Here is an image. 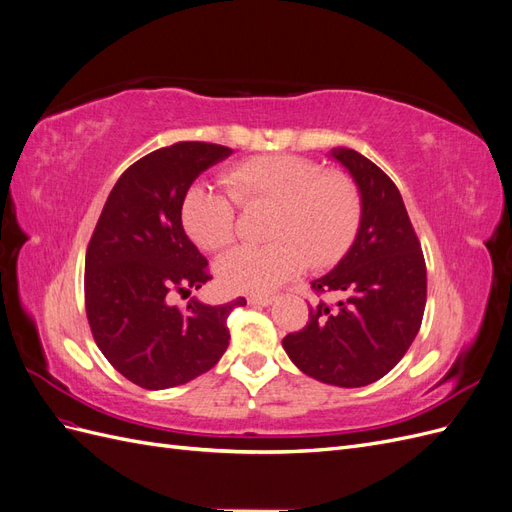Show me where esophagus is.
<instances>
[{
  "instance_id": "esophagus-1",
  "label": "esophagus",
  "mask_w": 512,
  "mask_h": 512,
  "mask_svg": "<svg viewBox=\"0 0 512 512\" xmlns=\"http://www.w3.org/2000/svg\"><path fill=\"white\" fill-rule=\"evenodd\" d=\"M273 301H275L273 294H250V297H247V303H250V305H260V307H267Z\"/></svg>"
}]
</instances>
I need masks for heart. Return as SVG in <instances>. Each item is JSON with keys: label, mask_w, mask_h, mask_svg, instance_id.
<instances>
[{"label": "heart", "mask_w": 512, "mask_h": 512, "mask_svg": "<svg viewBox=\"0 0 512 512\" xmlns=\"http://www.w3.org/2000/svg\"><path fill=\"white\" fill-rule=\"evenodd\" d=\"M228 190L198 183L185 192L181 224L207 252L228 247L237 237V207L271 205L262 235L265 245H243L218 262L224 288L271 292L297 275L305 262L327 267L342 256L359 226V194L344 175L288 153L250 158L224 175Z\"/></svg>", "instance_id": "heart-1"}]
</instances>
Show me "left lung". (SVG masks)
Wrapping results in <instances>:
<instances>
[{"label": "left lung", "instance_id": "8db88e82", "mask_svg": "<svg viewBox=\"0 0 512 512\" xmlns=\"http://www.w3.org/2000/svg\"><path fill=\"white\" fill-rule=\"evenodd\" d=\"M331 158L359 188V230L335 269L312 282L316 294L333 292L339 301L309 307V322L282 346L303 374L356 389L389 374L412 346L425 312L427 269L391 177L354 149H331Z\"/></svg>", "mask_w": 512, "mask_h": 512}]
</instances>
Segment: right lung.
<instances>
[{
	"mask_svg": "<svg viewBox=\"0 0 512 512\" xmlns=\"http://www.w3.org/2000/svg\"><path fill=\"white\" fill-rule=\"evenodd\" d=\"M232 149L175 143L151 151L108 194L85 256V309L106 361L147 391L205 374L228 348L226 318L245 299L170 305L211 275L207 258L185 235L181 203L194 179Z\"/></svg>",
	"mask_w": 512,
	"mask_h": 512,
	"instance_id": "add662e5",
	"label": "right lung"
}]
</instances>
